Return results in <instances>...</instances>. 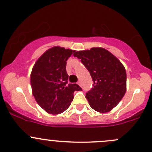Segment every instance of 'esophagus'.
Instances as JSON below:
<instances>
[{"mask_svg":"<svg viewBox=\"0 0 152 152\" xmlns=\"http://www.w3.org/2000/svg\"><path fill=\"white\" fill-rule=\"evenodd\" d=\"M78 84H79V86H81V81H79V82H78Z\"/></svg>","mask_w":152,"mask_h":152,"instance_id":"obj_1","label":"esophagus"}]
</instances>
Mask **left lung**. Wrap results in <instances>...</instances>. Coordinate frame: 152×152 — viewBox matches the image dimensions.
<instances>
[{
	"instance_id": "left-lung-1",
	"label": "left lung",
	"mask_w": 152,
	"mask_h": 152,
	"mask_svg": "<svg viewBox=\"0 0 152 152\" xmlns=\"http://www.w3.org/2000/svg\"><path fill=\"white\" fill-rule=\"evenodd\" d=\"M90 73L93 87L86 94L91 108L100 113L111 111L124 97L127 76L124 67L111 52L92 48L73 54Z\"/></svg>"
}]
</instances>
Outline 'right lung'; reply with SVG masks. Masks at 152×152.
<instances>
[{"instance_id":"add662e5","label":"right lung","mask_w":152,"mask_h":152,"mask_svg":"<svg viewBox=\"0 0 152 152\" xmlns=\"http://www.w3.org/2000/svg\"><path fill=\"white\" fill-rule=\"evenodd\" d=\"M75 51L55 47L49 49L35 63L30 75L33 96L38 104L49 114L65 111L73 99L76 84H68L66 61Z\"/></svg>"}]
</instances>
